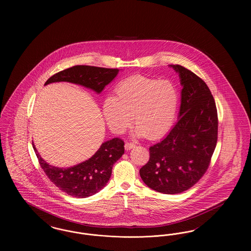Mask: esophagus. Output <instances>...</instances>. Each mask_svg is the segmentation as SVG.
<instances>
[{"label": "esophagus", "mask_w": 251, "mask_h": 251, "mask_svg": "<svg viewBox=\"0 0 251 251\" xmlns=\"http://www.w3.org/2000/svg\"><path fill=\"white\" fill-rule=\"evenodd\" d=\"M135 147V144L132 143V142H126L125 143V150L126 151H130L132 148Z\"/></svg>", "instance_id": "obj_1"}]
</instances>
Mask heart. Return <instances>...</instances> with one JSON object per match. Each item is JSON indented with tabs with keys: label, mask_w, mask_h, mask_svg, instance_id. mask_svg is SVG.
I'll use <instances>...</instances> for the list:
<instances>
[{
	"label": "heart",
	"mask_w": 251,
	"mask_h": 251,
	"mask_svg": "<svg viewBox=\"0 0 251 251\" xmlns=\"http://www.w3.org/2000/svg\"><path fill=\"white\" fill-rule=\"evenodd\" d=\"M178 103V91L172 83L135 75L121 81L115 97L109 96L103 100L102 113L114 132L126 131L134 116L136 133L155 140L171 129Z\"/></svg>",
	"instance_id": "heart-1"
}]
</instances>
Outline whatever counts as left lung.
<instances>
[{"instance_id": "8db88e82", "label": "left lung", "mask_w": 251, "mask_h": 251, "mask_svg": "<svg viewBox=\"0 0 251 251\" xmlns=\"http://www.w3.org/2000/svg\"><path fill=\"white\" fill-rule=\"evenodd\" d=\"M179 72L181 89L179 120L160 142L150 148V160L140 168L144 182L163 194H179L196 184L207 171L217 142L218 119L208 85L194 72Z\"/></svg>"}]
</instances>
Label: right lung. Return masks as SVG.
<instances>
[{
    "mask_svg": "<svg viewBox=\"0 0 251 251\" xmlns=\"http://www.w3.org/2000/svg\"><path fill=\"white\" fill-rule=\"evenodd\" d=\"M120 72L92 66H74L50 77L46 84L69 82L80 84L100 94ZM39 165L50 180L60 190L74 198H87L101 190L112 174L114 164L124 153V142L119 137L101 144L94 155L76 166L67 168L52 167L44 161L33 144Z\"/></svg>",
    "mask_w": 251,
    "mask_h": 251,
    "instance_id": "right-lung-1",
    "label": "right lung"
}]
</instances>
